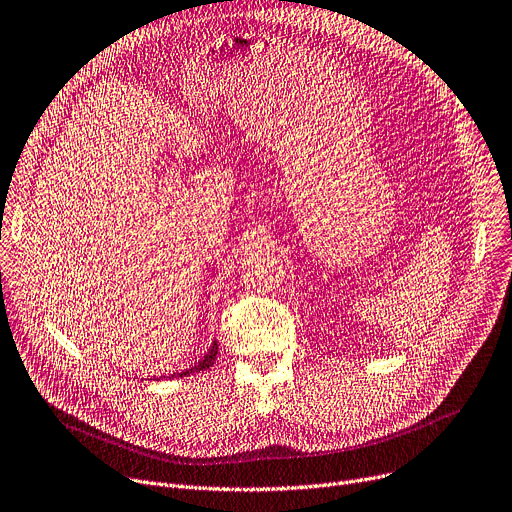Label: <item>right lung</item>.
<instances>
[{
  "label": "right lung",
  "mask_w": 512,
  "mask_h": 512,
  "mask_svg": "<svg viewBox=\"0 0 512 512\" xmlns=\"http://www.w3.org/2000/svg\"><path fill=\"white\" fill-rule=\"evenodd\" d=\"M216 354H218V344L216 342H212V346H210V350H208V354H203V358L199 360V362H195L193 366H189V368H185V370H181V372H173L170 374L168 379H177V377H189V374H193V372H199V370H208L214 362H216Z\"/></svg>",
  "instance_id": "right-lung-1"
}]
</instances>
